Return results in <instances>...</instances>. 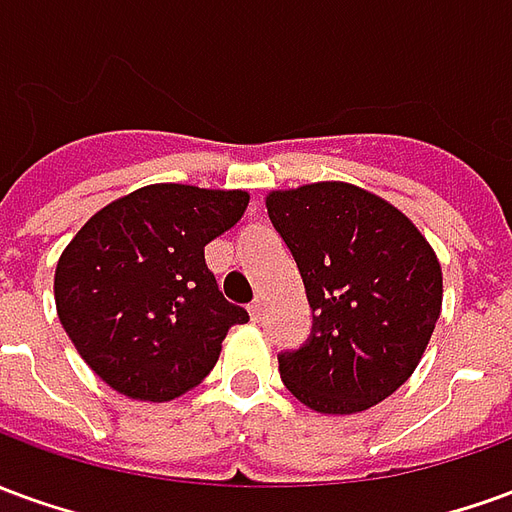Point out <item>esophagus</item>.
<instances>
[{"label": "esophagus", "mask_w": 512, "mask_h": 512, "mask_svg": "<svg viewBox=\"0 0 512 512\" xmlns=\"http://www.w3.org/2000/svg\"><path fill=\"white\" fill-rule=\"evenodd\" d=\"M249 315H252V321H260V318H263V301H252V304H249Z\"/></svg>", "instance_id": "esophagus-1"}]
</instances>
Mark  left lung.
I'll use <instances>...</instances> for the list:
<instances>
[{"label":"left lung","mask_w":512,"mask_h":512,"mask_svg":"<svg viewBox=\"0 0 512 512\" xmlns=\"http://www.w3.org/2000/svg\"><path fill=\"white\" fill-rule=\"evenodd\" d=\"M268 216L307 288L312 334L279 354L304 406L356 414L403 386L441 312V266L406 213L370 191L323 180L271 191Z\"/></svg>","instance_id":"1"}]
</instances>
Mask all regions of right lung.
Masks as SVG:
<instances>
[{"mask_svg": "<svg viewBox=\"0 0 512 512\" xmlns=\"http://www.w3.org/2000/svg\"><path fill=\"white\" fill-rule=\"evenodd\" d=\"M246 191L153 183L109 202L65 246L54 274L62 329L95 376L164 403L202 384L249 312L224 299L205 244L230 230Z\"/></svg>", "mask_w": 512, "mask_h": 512, "instance_id": "1", "label": "right lung"}]
</instances>
